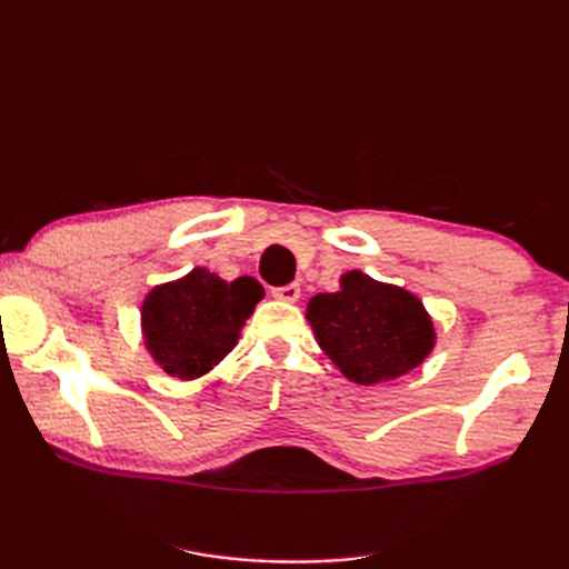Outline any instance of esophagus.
Listing matches in <instances>:
<instances>
[{
    "label": "esophagus",
    "mask_w": 569,
    "mask_h": 569,
    "mask_svg": "<svg viewBox=\"0 0 569 569\" xmlns=\"http://www.w3.org/2000/svg\"><path fill=\"white\" fill-rule=\"evenodd\" d=\"M273 298L278 300H286V303H296V300L300 298V286L298 283H288V286H278L273 288Z\"/></svg>",
    "instance_id": "1"
}]
</instances>
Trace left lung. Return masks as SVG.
Segmentation results:
<instances>
[{
  "instance_id": "obj_1",
  "label": "left lung",
  "mask_w": 569,
  "mask_h": 569,
  "mask_svg": "<svg viewBox=\"0 0 569 569\" xmlns=\"http://www.w3.org/2000/svg\"><path fill=\"white\" fill-rule=\"evenodd\" d=\"M340 286L337 293L310 298L306 318L322 352L349 381H391L422 365L435 345V330L413 293L361 271H347Z\"/></svg>"
}]
</instances>
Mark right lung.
I'll list each match as a JSON object with an SVG mask.
<instances>
[{
    "label": "right lung",
    "mask_w": 569,
    "mask_h": 569,
    "mask_svg": "<svg viewBox=\"0 0 569 569\" xmlns=\"http://www.w3.org/2000/svg\"><path fill=\"white\" fill-rule=\"evenodd\" d=\"M261 298L257 278L239 276L227 283L208 269H192L143 300V342L166 373L198 379L232 352Z\"/></svg>",
    "instance_id": "1"
}]
</instances>
